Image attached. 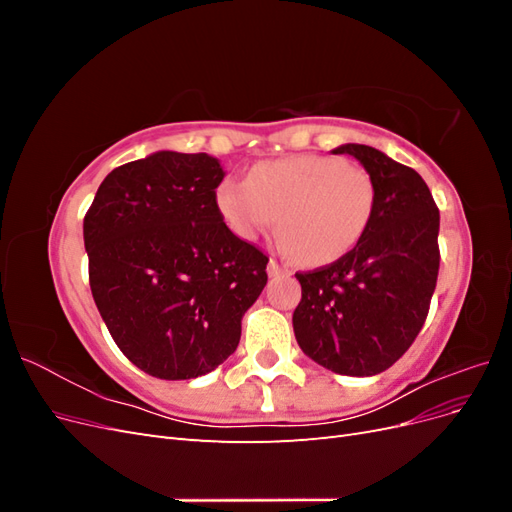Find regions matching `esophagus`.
Returning a JSON list of instances; mask_svg holds the SVG:
<instances>
[{
	"mask_svg": "<svg viewBox=\"0 0 512 512\" xmlns=\"http://www.w3.org/2000/svg\"><path fill=\"white\" fill-rule=\"evenodd\" d=\"M267 273L271 275V277H280V275H290V271L286 269V267H282L280 265V262H277V260H269V267H267Z\"/></svg>",
	"mask_w": 512,
	"mask_h": 512,
	"instance_id": "34e87169",
	"label": "esophagus"
}]
</instances>
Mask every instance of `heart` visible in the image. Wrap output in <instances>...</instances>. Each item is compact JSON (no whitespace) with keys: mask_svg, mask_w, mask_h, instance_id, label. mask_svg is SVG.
<instances>
[{"mask_svg":"<svg viewBox=\"0 0 512 512\" xmlns=\"http://www.w3.org/2000/svg\"><path fill=\"white\" fill-rule=\"evenodd\" d=\"M226 226L243 241L275 230L303 265H331L359 243L374 218L376 183L365 168L327 156L256 164L245 183L218 192Z\"/></svg>","mask_w":512,"mask_h":512,"instance_id":"heart-1","label":"heart"}]
</instances>
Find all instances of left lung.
I'll return each mask as SVG.
<instances>
[{
    "label": "left lung",
    "mask_w": 512,
    "mask_h": 512,
    "mask_svg": "<svg viewBox=\"0 0 512 512\" xmlns=\"http://www.w3.org/2000/svg\"><path fill=\"white\" fill-rule=\"evenodd\" d=\"M376 183V209L363 239L333 265L297 273L292 314L301 350L335 374L376 376L423 329L436 290L440 211L423 177L367 145H339Z\"/></svg>",
    "instance_id": "obj_1"
}]
</instances>
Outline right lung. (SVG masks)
<instances>
[{"mask_svg":"<svg viewBox=\"0 0 512 512\" xmlns=\"http://www.w3.org/2000/svg\"><path fill=\"white\" fill-rule=\"evenodd\" d=\"M224 175L207 153L156 151L108 173L85 215L98 312L153 378L190 380L222 365L267 284L269 258L218 209Z\"/></svg>","mask_w":512,"mask_h":512,"instance_id":"add662e5","label":"right lung"}]
</instances>
